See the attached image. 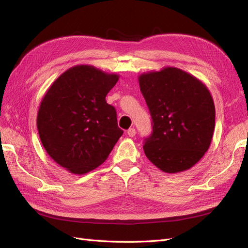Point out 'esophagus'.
I'll use <instances>...</instances> for the list:
<instances>
[{
    "mask_svg": "<svg viewBox=\"0 0 248 248\" xmlns=\"http://www.w3.org/2000/svg\"><path fill=\"white\" fill-rule=\"evenodd\" d=\"M136 133H137V131L134 128H129L128 130H127V134H128L130 138H133L134 136H136Z\"/></svg>",
    "mask_w": 248,
    "mask_h": 248,
    "instance_id": "34e87169",
    "label": "esophagus"
}]
</instances>
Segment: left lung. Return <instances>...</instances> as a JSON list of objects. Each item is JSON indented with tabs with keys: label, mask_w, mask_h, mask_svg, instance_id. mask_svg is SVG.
<instances>
[{
	"label": "left lung",
	"mask_w": 248,
	"mask_h": 248,
	"mask_svg": "<svg viewBox=\"0 0 248 248\" xmlns=\"http://www.w3.org/2000/svg\"><path fill=\"white\" fill-rule=\"evenodd\" d=\"M153 121L145 140L148 159L164 172L175 174L199 162L211 144L215 107L205 84L176 67L139 77Z\"/></svg>",
	"instance_id": "8db88e82"
}]
</instances>
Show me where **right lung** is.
Wrapping results in <instances>:
<instances>
[{
  "label": "right lung",
  "instance_id": "right-lung-1",
  "mask_svg": "<svg viewBox=\"0 0 248 248\" xmlns=\"http://www.w3.org/2000/svg\"><path fill=\"white\" fill-rule=\"evenodd\" d=\"M119 76L91 65H77L49 87L37 114V128L47 154L72 174L82 175L107 160L123 130L106 97Z\"/></svg>",
  "mask_w": 248,
  "mask_h": 248
}]
</instances>
